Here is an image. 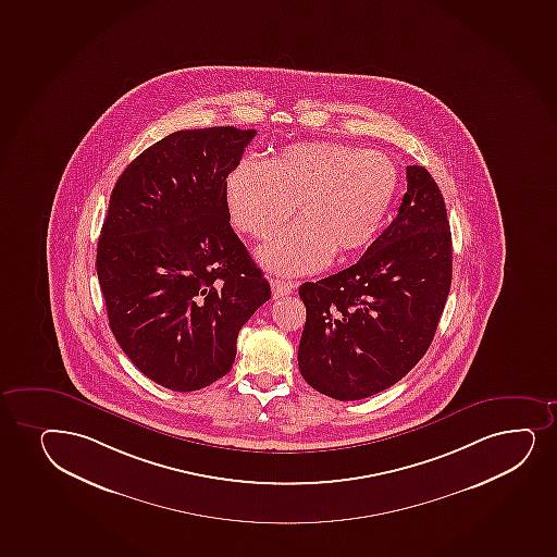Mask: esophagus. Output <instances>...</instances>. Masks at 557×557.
<instances>
[{
  "label": "esophagus",
  "mask_w": 557,
  "mask_h": 557,
  "mask_svg": "<svg viewBox=\"0 0 557 557\" xmlns=\"http://www.w3.org/2000/svg\"><path fill=\"white\" fill-rule=\"evenodd\" d=\"M297 288V282L281 281V278H273L271 281V289H273V297L281 299L284 295H289Z\"/></svg>",
  "instance_id": "1"
}]
</instances>
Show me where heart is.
I'll return each instance as SVG.
<instances>
[{"mask_svg": "<svg viewBox=\"0 0 557 557\" xmlns=\"http://www.w3.org/2000/svg\"><path fill=\"white\" fill-rule=\"evenodd\" d=\"M401 173L391 156L344 143H297L273 160H242L224 182V202L236 228L265 239L295 211L301 221L273 237L260 260L302 275L334 255H357L373 244L391 213Z\"/></svg>", "mask_w": 557, "mask_h": 557, "instance_id": "heart-1", "label": "heart"}]
</instances>
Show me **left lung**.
Masks as SVG:
<instances>
[{
    "mask_svg": "<svg viewBox=\"0 0 557 557\" xmlns=\"http://www.w3.org/2000/svg\"><path fill=\"white\" fill-rule=\"evenodd\" d=\"M451 232L425 166H407L391 226L351 268L299 288V370L313 391L357 401L391 388L425 355L451 286Z\"/></svg>",
    "mask_w": 557,
    "mask_h": 557,
    "instance_id": "8db88e82",
    "label": "left lung"
}]
</instances>
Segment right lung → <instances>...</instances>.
Masks as SVG:
<instances>
[{"label":"right lung","instance_id":"obj_1","mask_svg":"<svg viewBox=\"0 0 557 557\" xmlns=\"http://www.w3.org/2000/svg\"><path fill=\"white\" fill-rule=\"evenodd\" d=\"M256 129H180L116 180L97 249L108 320L135 368L169 391L231 371L271 288L232 231L224 182Z\"/></svg>","mask_w":557,"mask_h":557}]
</instances>
